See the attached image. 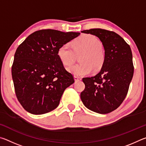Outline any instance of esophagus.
I'll return each mask as SVG.
<instances>
[{
	"label": "esophagus",
	"mask_w": 146,
	"mask_h": 146,
	"mask_svg": "<svg viewBox=\"0 0 146 146\" xmlns=\"http://www.w3.org/2000/svg\"><path fill=\"white\" fill-rule=\"evenodd\" d=\"M74 78H75V82H78V81L81 80V78L78 77V76H74Z\"/></svg>",
	"instance_id": "34e87169"
}]
</instances>
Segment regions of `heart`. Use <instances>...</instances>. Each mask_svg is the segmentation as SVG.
Listing matches in <instances>:
<instances>
[{
  "label": "heart",
  "instance_id": "1",
  "mask_svg": "<svg viewBox=\"0 0 146 146\" xmlns=\"http://www.w3.org/2000/svg\"><path fill=\"white\" fill-rule=\"evenodd\" d=\"M73 49L68 44L59 47L57 55L64 65L70 66L75 60L76 54L84 53L80 62L82 64H75L69 67V72L76 76L88 75L93 70L99 71L105 62V53L102 48V43L91 35H83L73 42Z\"/></svg>",
  "mask_w": 146,
  "mask_h": 146
}]
</instances>
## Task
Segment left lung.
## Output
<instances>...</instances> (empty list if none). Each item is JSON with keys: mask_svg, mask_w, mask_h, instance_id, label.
I'll return each instance as SVG.
<instances>
[{"mask_svg": "<svg viewBox=\"0 0 146 146\" xmlns=\"http://www.w3.org/2000/svg\"><path fill=\"white\" fill-rule=\"evenodd\" d=\"M81 32L100 39L106 58L99 73L82 78L86 87L80 98L90 110L107 114L119 107L127 95L134 72L131 49L113 31L97 28Z\"/></svg>", "mask_w": 146, "mask_h": 146, "instance_id": "1", "label": "left lung"}]
</instances>
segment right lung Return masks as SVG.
I'll use <instances>...</instances> for the list:
<instances>
[{
    "label": "right lung",
    "mask_w": 146,
    "mask_h": 146,
    "mask_svg": "<svg viewBox=\"0 0 146 146\" xmlns=\"http://www.w3.org/2000/svg\"><path fill=\"white\" fill-rule=\"evenodd\" d=\"M80 34L42 29L17 48L12 78L17 97L27 111L42 115L58 107L64 90L75 82L59 59L58 49Z\"/></svg>",
    "instance_id": "obj_1"
}]
</instances>
